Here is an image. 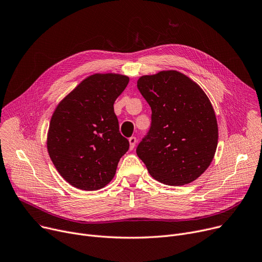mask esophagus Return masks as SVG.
<instances>
[{"label":"esophagus","instance_id":"1","mask_svg":"<svg viewBox=\"0 0 262 262\" xmlns=\"http://www.w3.org/2000/svg\"><path fill=\"white\" fill-rule=\"evenodd\" d=\"M128 141H129V148H130V149H134V147H135V145H136V143H137L136 137H130V138L128 139Z\"/></svg>","mask_w":262,"mask_h":262}]
</instances>
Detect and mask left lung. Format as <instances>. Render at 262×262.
I'll use <instances>...</instances> for the list:
<instances>
[{"mask_svg": "<svg viewBox=\"0 0 262 262\" xmlns=\"http://www.w3.org/2000/svg\"><path fill=\"white\" fill-rule=\"evenodd\" d=\"M139 92L151 108L149 132L137 155L150 176L166 185L193 182L214 159L218 124L201 87L177 71L142 76Z\"/></svg>", "mask_w": 262, "mask_h": 262, "instance_id": "8db88e82", "label": "left lung"}]
</instances>
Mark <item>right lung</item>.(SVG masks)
Returning a JSON list of instances; mask_svg holds the SVG:
<instances>
[{
    "instance_id": "obj_1",
    "label": "right lung",
    "mask_w": 262,
    "mask_h": 262,
    "mask_svg": "<svg viewBox=\"0 0 262 262\" xmlns=\"http://www.w3.org/2000/svg\"><path fill=\"white\" fill-rule=\"evenodd\" d=\"M128 82V77L119 74L92 75L52 114L47 150L60 175L73 186L96 190L115 177L129 142L119 132L114 103Z\"/></svg>"
}]
</instances>
